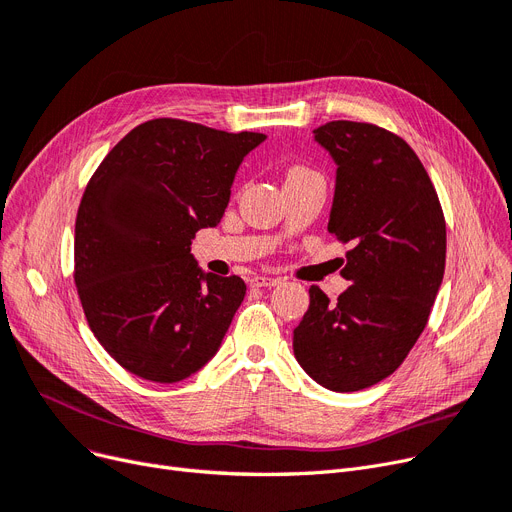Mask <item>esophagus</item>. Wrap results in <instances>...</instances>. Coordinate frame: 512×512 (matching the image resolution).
Listing matches in <instances>:
<instances>
[{
  "label": "esophagus",
  "mask_w": 512,
  "mask_h": 512,
  "mask_svg": "<svg viewBox=\"0 0 512 512\" xmlns=\"http://www.w3.org/2000/svg\"><path fill=\"white\" fill-rule=\"evenodd\" d=\"M278 284H282V280L280 278H270V276H255L251 280L253 288H272V286H278Z\"/></svg>",
  "instance_id": "34e87169"
}]
</instances>
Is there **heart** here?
Returning <instances> with one entry per match:
<instances>
[{
  "label": "heart",
  "instance_id": "heart-1",
  "mask_svg": "<svg viewBox=\"0 0 512 512\" xmlns=\"http://www.w3.org/2000/svg\"><path fill=\"white\" fill-rule=\"evenodd\" d=\"M299 172H305V170H292L290 174H299Z\"/></svg>",
  "mask_w": 512,
  "mask_h": 512
}]
</instances>
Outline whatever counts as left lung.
<instances>
[{
	"label": "left lung",
	"instance_id": "8db88e82",
	"mask_svg": "<svg viewBox=\"0 0 512 512\" xmlns=\"http://www.w3.org/2000/svg\"><path fill=\"white\" fill-rule=\"evenodd\" d=\"M336 164L328 230L351 242L336 303L309 288L294 328L299 365L319 386L357 392L407 359L438 297L446 263V222L423 164L396 134L336 120L313 130Z\"/></svg>",
	"mask_w": 512,
	"mask_h": 512
}]
</instances>
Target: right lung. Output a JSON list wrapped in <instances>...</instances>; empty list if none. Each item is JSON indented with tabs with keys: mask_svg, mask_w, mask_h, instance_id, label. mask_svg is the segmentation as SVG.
<instances>
[{
	"mask_svg": "<svg viewBox=\"0 0 512 512\" xmlns=\"http://www.w3.org/2000/svg\"><path fill=\"white\" fill-rule=\"evenodd\" d=\"M265 139L157 118L132 128L89 180L74 282L91 332L126 371L174 384L218 353L247 286L203 272L191 245L220 224L238 166Z\"/></svg>",
	"mask_w": 512,
	"mask_h": 512,
	"instance_id": "right-lung-1",
	"label": "right lung"
}]
</instances>
